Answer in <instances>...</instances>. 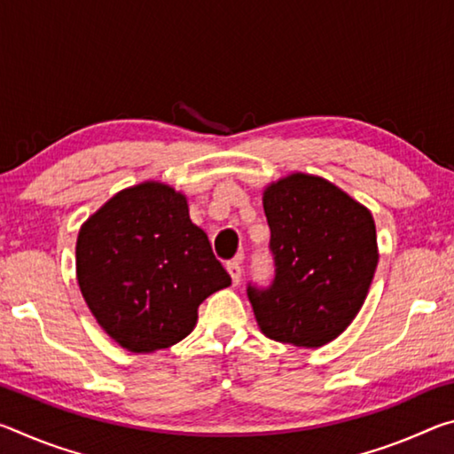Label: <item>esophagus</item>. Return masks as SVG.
Instances as JSON below:
<instances>
[{
    "label": "esophagus",
    "instance_id": "obj_1",
    "mask_svg": "<svg viewBox=\"0 0 454 454\" xmlns=\"http://www.w3.org/2000/svg\"><path fill=\"white\" fill-rule=\"evenodd\" d=\"M226 268H228L230 278H232V284H240V280H242V262H240V258L230 260V262L226 264Z\"/></svg>",
    "mask_w": 454,
    "mask_h": 454
}]
</instances>
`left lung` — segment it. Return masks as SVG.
Listing matches in <instances>:
<instances>
[{"instance_id": "obj_1", "label": "left lung", "mask_w": 454, "mask_h": 454, "mask_svg": "<svg viewBox=\"0 0 454 454\" xmlns=\"http://www.w3.org/2000/svg\"><path fill=\"white\" fill-rule=\"evenodd\" d=\"M274 280L248 284L256 322L272 340L318 348L350 325L379 264L372 214L334 184L290 174L264 190Z\"/></svg>"}]
</instances>
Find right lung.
Segmentation results:
<instances>
[{"label":"right lung","instance_id":"1","mask_svg":"<svg viewBox=\"0 0 454 454\" xmlns=\"http://www.w3.org/2000/svg\"><path fill=\"white\" fill-rule=\"evenodd\" d=\"M75 274L98 325L129 352L180 342L198 306L232 282L186 196L160 182L118 192L83 222Z\"/></svg>","mask_w":454,"mask_h":454}]
</instances>
